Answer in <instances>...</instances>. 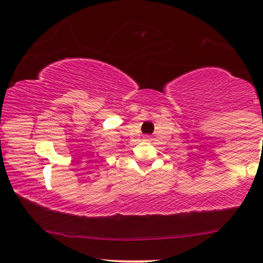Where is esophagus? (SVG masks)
I'll return each instance as SVG.
<instances>
[{"label":"esophagus","instance_id":"1","mask_svg":"<svg viewBox=\"0 0 263 263\" xmlns=\"http://www.w3.org/2000/svg\"><path fill=\"white\" fill-rule=\"evenodd\" d=\"M144 140H145V141H150V138H148L147 135H146V137H144Z\"/></svg>","mask_w":263,"mask_h":263}]
</instances>
